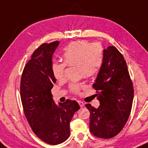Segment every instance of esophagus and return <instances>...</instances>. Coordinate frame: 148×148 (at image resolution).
<instances>
[{
  "mask_svg": "<svg viewBox=\"0 0 148 148\" xmlns=\"http://www.w3.org/2000/svg\"><path fill=\"white\" fill-rule=\"evenodd\" d=\"M77 102H78V103H79V106H80V108H82L83 106H84V103L82 102V101H77Z\"/></svg>",
  "mask_w": 148,
  "mask_h": 148,
  "instance_id": "1",
  "label": "esophagus"
}]
</instances>
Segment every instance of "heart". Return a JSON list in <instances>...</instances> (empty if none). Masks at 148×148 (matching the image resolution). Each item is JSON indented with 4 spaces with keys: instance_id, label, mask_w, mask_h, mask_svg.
Returning a JSON list of instances; mask_svg holds the SVG:
<instances>
[{
    "instance_id": "1",
    "label": "heart",
    "mask_w": 148,
    "mask_h": 148,
    "mask_svg": "<svg viewBox=\"0 0 148 148\" xmlns=\"http://www.w3.org/2000/svg\"><path fill=\"white\" fill-rule=\"evenodd\" d=\"M64 62H54L52 72L58 80L64 78L66 66L77 65L78 73L84 78H91L100 72L104 61L103 48L100 44H92L87 40H78L70 43L63 54ZM84 87L82 83H73L69 89L73 94H78Z\"/></svg>"
}]
</instances>
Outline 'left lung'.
Returning a JSON list of instances; mask_svg holds the SVG:
<instances>
[{
	"instance_id": "1",
	"label": "left lung",
	"mask_w": 148,
	"mask_h": 148,
	"mask_svg": "<svg viewBox=\"0 0 148 148\" xmlns=\"http://www.w3.org/2000/svg\"><path fill=\"white\" fill-rule=\"evenodd\" d=\"M104 61L93 87L100 106H85L90 112L89 129L94 136L111 138L122 130L129 119L134 87L124 56L114 46L104 49Z\"/></svg>"
}]
</instances>
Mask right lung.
Masks as SVG:
<instances>
[{
	"instance_id": "obj_1",
	"label": "right lung",
	"mask_w": 148,
	"mask_h": 148,
	"mask_svg": "<svg viewBox=\"0 0 148 148\" xmlns=\"http://www.w3.org/2000/svg\"><path fill=\"white\" fill-rule=\"evenodd\" d=\"M59 41L43 43L24 66L20 96L26 118L34 134L49 145H57L70 136V122L79 109L75 101L67 99L57 106L51 89L56 82L52 72V54Z\"/></svg>"
}]
</instances>
